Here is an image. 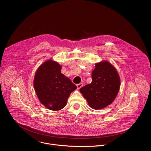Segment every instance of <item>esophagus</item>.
<instances>
[{
    "mask_svg": "<svg viewBox=\"0 0 151 151\" xmlns=\"http://www.w3.org/2000/svg\"><path fill=\"white\" fill-rule=\"evenodd\" d=\"M76 86H77V88H78V89H79V88H81L82 86H83V83H78V84H77L76 85Z\"/></svg>",
    "mask_w": 151,
    "mask_h": 151,
    "instance_id": "34e87169",
    "label": "esophagus"
}]
</instances>
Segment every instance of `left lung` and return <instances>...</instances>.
Here are the masks:
<instances>
[{
  "instance_id": "obj_1",
  "label": "left lung",
  "mask_w": 151,
  "mask_h": 151,
  "mask_svg": "<svg viewBox=\"0 0 151 151\" xmlns=\"http://www.w3.org/2000/svg\"><path fill=\"white\" fill-rule=\"evenodd\" d=\"M92 82L80 89V92L94 109H101L111 104L120 88V79L116 69L107 61L96 63Z\"/></svg>"
}]
</instances>
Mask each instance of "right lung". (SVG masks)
<instances>
[{
  "label": "right lung",
  "instance_id": "1",
  "mask_svg": "<svg viewBox=\"0 0 151 151\" xmlns=\"http://www.w3.org/2000/svg\"><path fill=\"white\" fill-rule=\"evenodd\" d=\"M61 66L52 60L44 62L37 69L34 88L40 103L52 111L63 109L76 86L61 73Z\"/></svg>",
  "mask_w": 151,
  "mask_h": 151
}]
</instances>
